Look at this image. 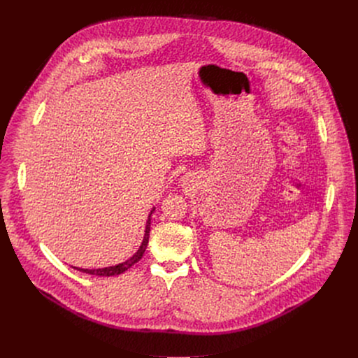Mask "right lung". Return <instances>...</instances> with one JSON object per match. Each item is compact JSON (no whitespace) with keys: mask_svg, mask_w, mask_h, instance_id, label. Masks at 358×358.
I'll use <instances>...</instances> for the list:
<instances>
[{"mask_svg":"<svg viewBox=\"0 0 358 358\" xmlns=\"http://www.w3.org/2000/svg\"><path fill=\"white\" fill-rule=\"evenodd\" d=\"M156 207H152V210L150 211L148 214V218H147V222H145V229H144V236H143V242L140 245V248L137 249V252L133 255L131 258H129L127 261L119 264V265H115V266H108V268H99V269H82V268H73V269H78L83 273H87V275H94V276H116V275H120L123 272H126L129 268H131L134 264H137L143 253L147 248V243H148V235H150V224H151V214L155 213Z\"/></svg>","mask_w":358,"mask_h":358,"instance_id":"obj_1","label":"right lung"}]
</instances>
